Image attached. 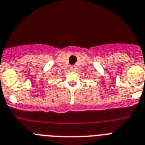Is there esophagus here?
Masks as SVG:
<instances>
[{"instance_id":"1","label":"esophagus","mask_w":145,"mask_h":145,"mask_svg":"<svg viewBox=\"0 0 145 145\" xmlns=\"http://www.w3.org/2000/svg\"><path fill=\"white\" fill-rule=\"evenodd\" d=\"M71 71H76V66H74V65H73V66H71Z\"/></svg>"}]
</instances>
